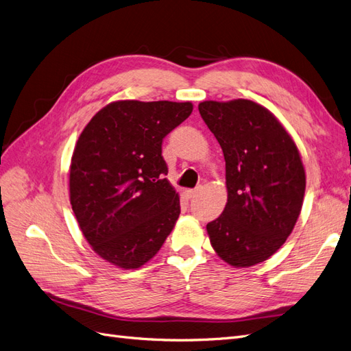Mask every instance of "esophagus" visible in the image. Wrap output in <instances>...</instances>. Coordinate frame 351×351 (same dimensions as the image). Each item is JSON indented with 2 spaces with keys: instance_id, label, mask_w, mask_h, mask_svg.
Wrapping results in <instances>:
<instances>
[{
  "instance_id": "obj_1",
  "label": "esophagus",
  "mask_w": 351,
  "mask_h": 351,
  "mask_svg": "<svg viewBox=\"0 0 351 351\" xmlns=\"http://www.w3.org/2000/svg\"><path fill=\"white\" fill-rule=\"evenodd\" d=\"M196 193H197V189H192V190H187V192H186V196H187L189 199H192V197H195V196H196Z\"/></svg>"
}]
</instances>
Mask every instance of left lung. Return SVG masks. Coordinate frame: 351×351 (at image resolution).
Wrapping results in <instances>:
<instances>
[{"mask_svg": "<svg viewBox=\"0 0 351 351\" xmlns=\"http://www.w3.org/2000/svg\"><path fill=\"white\" fill-rule=\"evenodd\" d=\"M226 159L227 205L206 226L212 247L231 267L269 259L300 215L306 173L290 133L249 99L199 104Z\"/></svg>", "mask_w": 351, "mask_h": 351, "instance_id": "left-lung-1", "label": "left lung"}]
</instances>
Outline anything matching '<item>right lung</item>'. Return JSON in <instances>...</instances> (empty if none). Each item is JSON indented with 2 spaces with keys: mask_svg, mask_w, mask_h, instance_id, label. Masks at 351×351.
I'll use <instances>...</instances> for the list:
<instances>
[{
  "mask_svg": "<svg viewBox=\"0 0 351 351\" xmlns=\"http://www.w3.org/2000/svg\"><path fill=\"white\" fill-rule=\"evenodd\" d=\"M192 102L134 99L105 105L80 133L70 164V204L92 250L123 269L161 249L180 215L162 139Z\"/></svg>",
  "mask_w": 351,
  "mask_h": 351,
  "instance_id": "add662e5",
  "label": "right lung"
}]
</instances>
